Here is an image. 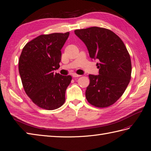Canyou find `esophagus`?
Instances as JSON below:
<instances>
[{
    "label": "esophagus",
    "instance_id": "esophagus-1",
    "mask_svg": "<svg viewBox=\"0 0 151 151\" xmlns=\"http://www.w3.org/2000/svg\"><path fill=\"white\" fill-rule=\"evenodd\" d=\"M72 76H73L74 78H77V77H80V76H81V75H77V74H76V73H73L72 74Z\"/></svg>",
    "mask_w": 151,
    "mask_h": 151
}]
</instances>
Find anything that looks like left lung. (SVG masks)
I'll list each match as a JSON object with an SVG mask.
<instances>
[{
  "label": "left lung",
  "mask_w": 151,
  "mask_h": 151,
  "mask_svg": "<svg viewBox=\"0 0 151 151\" xmlns=\"http://www.w3.org/2000/svg\"><path fill=\"white\" fill-rule=\"evenodd\" d=\"M75 33L86 46L90 57L99 61V75H89L86 99L96 107L111 106L122 96L131 79V59L126 47L118 35L105 28L91 27Z\"/></svg>",
  "instance_id": "obj_1"
}]
</instances>
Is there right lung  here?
Returning <instances> with one entry per match:
<instances>
[{
    "mask_svg": "<svg viewBox=\"0 0 151 151\" xmlns=\"http://www.w3.org/2000/svg\"><path fill=\"white\" fill-rule=\"evenodd\" d=\"M65 33L41 35L23 47L19 60V73L27 95L35 105L46 110L60 108L71 76L54 73L61 58V50L69 37Z\"/></svg>",
    "mask_w": 151,
    "mask_h": 151,
    "instance_id": "obj_1",
    "label": "right lung"
}]
</instances>
